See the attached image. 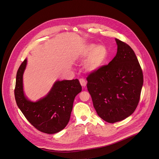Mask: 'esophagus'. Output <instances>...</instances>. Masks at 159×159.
<instances>
[{
	"label": "esophagus",
	"instance_id": "1",
	"mask_svg": "<svg viewBox=\"0 0 159 159\" xmlns=\"http://www.w3.org/2000/svg\"><path fill=\"white\" fill-rule=\"evenodd\" d=\"M79 81H80V84L82 85V86L83 88H84L86 85V82L85 81V80L83 79H80Z\"/></svg>",
	"mask_w": 159,
	"mask_h": 159
}]
</instances>
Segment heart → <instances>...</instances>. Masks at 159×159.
Listing matches in <instances>:
<instances>
[{
    "label": "heart",
    "mask_w": 159,
    "mask_h": 159,
    "mask_svg": "<svg viewBox=\"0 0 159 159\" xmlns=\"http://www.w3.org/2000/svg\"><path fill=\"white\" fill-rule=\"evenodd\" d=\"M79 55L82 61L88 58L85 62L84 67L88 71L93 72L104 65L107 59L108 51L104 46L88 44L81 49Z\"/></svg>",
    "instance_id": "obj_1"
}]
</instances>
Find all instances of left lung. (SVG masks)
<instances>
[{
  "mask_svg": "<svg viewBox=\"0 0 159 159\" xmlns=\"http://www.w3.org/2000/svg\"><path fill=\"white\" fill-rule=\"evenodd\" d=\"M116 41L117 52L113 59L86 78L88 91L97 113L110 123L124 120L135 111L144 80L133 49L117 39Z\"/></svg>",
  "mask_w": 159,
  "mask_h": 159,
  "instance_id": "left-lung-1",
  "label": "left lung"
}]
</instances>
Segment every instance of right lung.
Masks as SVG:
<instances>
[{"mask_svg": "<svg viewBox=\"0 0 159 159\" xmlns=\"http://www.w3.org/2000/svg\"><path fill=\"white\" fill-rule=\"evenodd\" d=\"M25 59L18 68L14 89L15 101L27 120L38 130L53 134L68 124L76 95L82 91L78 79L57 81L49 93L36 102L27 98L23 91V75Z\"/></svg>", "mask_w": 159, "mask_h": 159, "instance_id": "add662e5", "label": "right lung"}]
</instances>
